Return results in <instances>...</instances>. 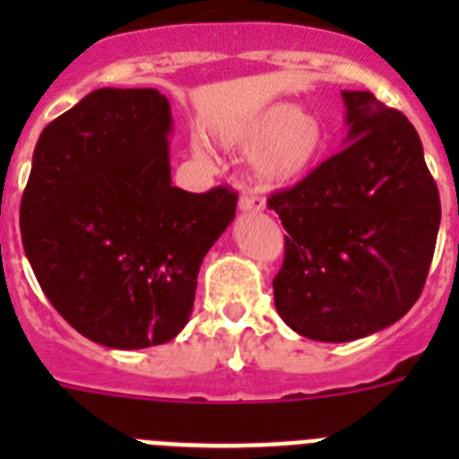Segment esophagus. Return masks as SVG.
<instances>
[{
	"mask_svg": "<svg viewBox=\"0 0 459 459\" xmlns=\"http://www.w3.org/2000/svg\"><path fill=\"white\" fill-rule=\"evenodd\" d=\"M238 209L246 211V213H257V211L264 209V200H262L259 195H241Z\"/></svg>",
	"mask_w": 459,
	"mask_h": 459,
	"instance_id": "esophagus-1",
	"label": "esophagus"
}]
</instances>
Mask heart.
Segmentation results:
<instances>
[{
  "label": "heart",
  "instance_id": "obj_1",
  "mask_svg": "<svg viewBox=\"0 0 459 459\" xmlns=\"http://www.w3.org/2000/svg\"><path fill=\"white\" fill-rule=\"evenodd\" d=\"M326 126L310 109L275 103L257 115L221 131V142L232 149H255L250 158L255 179L266 188L303 179L326 149Z\"/></svg>",
  "mask_w": 459,
  "mask_h": 459
}]
</instances>
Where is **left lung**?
Returning a JSON list of instances; mask_svg holds the SVG:
<instances>
[{
    "label": "left lung",
    "mask_w": 459,
    "mask_h": 459,
    "mask_svg": "<svg viewBox=\"0 0 459 459\" xmlns=\"http://www.w3.org/2000/svg\"><path fill=\"white\" fill-rule=\"evenodd\" d=\"M347 147L266 204L287 230L278 315L303 338L350 342L404 317L425 287L441 202L411 121L342 91Z\"/></svg>",
    "instance_id": "1"
}]
</instances>
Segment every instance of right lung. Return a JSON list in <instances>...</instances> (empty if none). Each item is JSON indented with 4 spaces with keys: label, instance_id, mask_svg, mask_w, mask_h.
Returning <instances> with one entry per match:
<instances>
[{
    "label": "right lung",
    "instance_id": "1",
    "mask_svg": "<svg viewBox=\"0 0 459 459\" xmlns=\"http://www.w3.org/2000/svg\"><path fill=\"white\" fill-rule=\"evenodd\" d=\"M169 131L158 89H96L43 128L20 202L43 294L78 333L112 350L181 333L202 259L237 213L227 186H172Z\"/></svg>",
    "mask_w": 459,
    "mask_h": 459
}]
</instances>
